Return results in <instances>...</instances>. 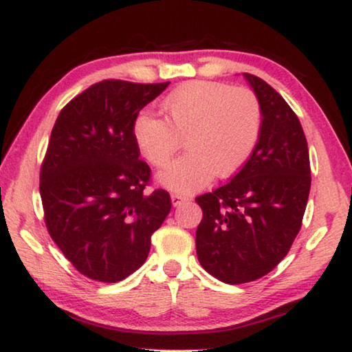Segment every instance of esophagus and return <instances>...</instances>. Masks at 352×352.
<instances>
[{"instance_id": "34e87169", "label": "esophagus", "mask_w": 352, "mask_h": 352, "mask_svg": "<svg viewBox=\"0 0 352 352\" xmlns=\"http://www.w3.org/2000/svg\"><path fill=\"white\" fill-rule=\"evenodd\" d=\"M170 200L174 206H180L182 204H184V201H188V197H184V195H180V194H172Z\"/></svg>"}]
</instances>
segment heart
I'll use <instances>...</instances> for the list:
<instances>
[{
  "label": "heart",
  "mask_w": 352,
  "mask_h": 352,
  "mask_svg": "<svg viewBox=\"0 0 352 352\" xmlns=\"http://www.w3.org/2000/svg\"><path fill=\"white\" fill-rule=\"evenodd\" d=\"M163 109L166 119L147 113L136 118L133 136L142 157L153 166L168 163L184 138L189 151L157 175L174 192H195L216 174H236L259 141L262 109L247 88L188 82L164 99Z\"/></svg>",
  "instance_id": "heart-1"
}]
</instances>
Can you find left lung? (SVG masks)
<instances>
[{"label": "left lung", "mask_w": 352, "mask_h": 352, "mask_svg": "<svg viewBox=\"0 0 352 352\" xmlns=\"http://www.w3.org/2000/svg\"><path fill=\"white\" fill-rule=\"evenodd\" d=\"M262 109L258 144L223 186L195 199L204 219L195 233L201 267L226 284L265 276L301 228L311 163L300 119L269 83L243 73Z\"/></svg>", "instance_id": "1"}]
</instances>
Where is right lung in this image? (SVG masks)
Returning <instances> with one entry per match:
<instances>
[{"instance_id":"right-lung-1","label":"right lung","mask_w":352,"mask_h":352,"mask_svg":"<svg viewBox=\"0 0 352 352\" xmlns=\"http://www.w3.org/2000/svg\"><path fill=\"white\" fill-rule=\"evenodd\" d=\"M169 82L94 83L63 107L40 172L52 241L82 275L118 283L144 264L151 237L170 211L164 189L144 192L151 168L133 126Z\"/></svg>"}]
</instances>
